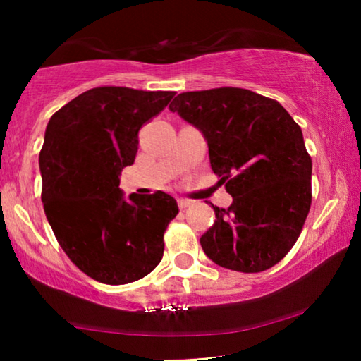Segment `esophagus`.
Returning <instances> with one entry per match:
<instances>
[{"instance_id": "1", "label": "esophagus", "mask_w": 361, "mask_h": 361, "mask_svg": "<svg viewBox=\"0 0 361 361\" xmlns=\"http://www.w3.org/2000/svg\"><path fill=\"white\" fill-rule=\"evenodd\" d=\"M177 204H179V209H182V210H184V209H187V207H189V205H190V200H185V199H179V200H177Z\"/></svg>"}]
</instances>
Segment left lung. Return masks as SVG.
Instances as JSON below:
<instances>
[{
	"mask_svg": "<svg viewBox=\"0 0 361 361\" xmlns=\"http://www.w3.org/2000/svg\"><path fill=\"white\" fill-rule=\"evenodd\" d=\"M204 133L212 171L233 197L214 207L202 235L205 255L221 268L261 273L298 241L312 202V159L300 126L279 102L246 88L184 92L169 105Z\"/></svg>",
	"mask_w": 361,
	"mask_h": 361,
	"instance_id": "obj_1",
	"label": "left lung"
}]
</instances>
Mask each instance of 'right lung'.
<instances>
[{
    "instance_id": "1",
    "label": "right lung",
    "mask_w": 361,
    "mask_h": 361,
    "mask_svg": "<svg viewBox=\"0 0 361 361\" xmlns=\"http://www.w3.org/2000/svg\"><path fill=\"white\" fill-rule=\"evenodd\" d=\"M174 95L97 87L49 120L39 154L44 212L72 263L98 283L145 278L164 253V231L179 214L176 199L156 190L125 200L118 185L135 162L137 131Z\"/></svg>"
}]
</instances>
